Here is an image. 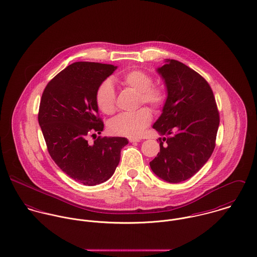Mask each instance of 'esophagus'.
Listing matches in <instances>:
<instances>
[{"label": "esophagus", "mask_w": 257, "mask_h": 257, "mask_svg": "<svg viewBox=\"0 0 257 257\" xmlns=\"http://www.w3.org/2000/svg\"><path fill=\"white\" fill-rule=\"evenodd\" d=\"M128 141H130V143H139V142H141L140 139H136V138H130Z\"/></svg>", "instance_id": "obj_1"}]
</instances>
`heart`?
I'll return each instance as SVG.
<instances>
[{
  "label": "heart",
  "mask_w": 257,
  "mask_h": 257,
  "mask_svg": "<svg viewBox=\"0 0 257 257\" xmlns=\"http://www.w3.org/2000/svg\"><path fill=\"white\" fill-rule=\"evenodd\" d=\"M121 83L139 92V104H146L153 110L160 109L166 102V92L163 87L153 84V78L144 70L134 69L121 76ZM115 90L110 79L104 80L97 88L95 101L98 109L105 114L115 111ZM151 121V112L141 108L134 112H123L112 118L109 127L114 135L130 138L140 137Z\"/></svg>",
  "instance_id": "obj_1"
}]
</instances>
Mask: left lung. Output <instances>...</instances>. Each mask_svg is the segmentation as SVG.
Segmentation results:
<instances>
[{
  "label": "left lung",
  "mask_w": 257,
  "mask_h": 257,
  "mask_svg": "<svg viewBox=\"0 0 257 257\" xmlns=\"http://www.w3.org/2000/svg\"><path fill=\"white\" fill-rule=\"evenodd\" d=\"M157 69L164 80L167 99L153 128L160 152L149 162L153 173L169 183L195 175L209 160L215 147L220 114L209 83L177 60L166 59Z\"/></svg>",
  "instance_id": "left-lung-1"
}]
</instances>
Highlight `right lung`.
Wrapping results in <instances>:
<instances>
[{"label":"right lung","instance_id":"1","mask_svg":"<svg viewBox=\"0 0 257 257\" xmlns=\"http://www.w3.org/2000/svg\"><path fill=\"white\" fill-rule=\"evenodd\" d=\"M116 66L98 62H75L46 85L40 100L38 122L47 150L57 166L75 181L94 186L109 180L119 159L125 138L100 135L104 122L98 115V86Z\"/></svg>","mask_w":257,"mask_h":257}]
</instances>
